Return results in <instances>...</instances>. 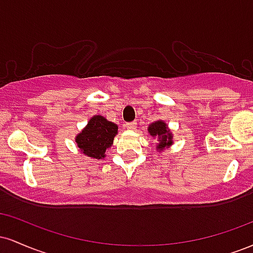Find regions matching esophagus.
<instances>
[{"instance_id":"1","label":"esophagus","mask_w":253,"mask_h":253,"mask_svg":"<svg viewBox=\"0 0 253 253\" xmlns=\"http://www.w3.org/2000/svg\"><path fill=\"white\" fill-rule=\"evenodd\" d=\"M125 126H126V128L129 129V130H135L136 129V124L135 123H127L126 125H125Z\"/></svg>"}]
</instances>
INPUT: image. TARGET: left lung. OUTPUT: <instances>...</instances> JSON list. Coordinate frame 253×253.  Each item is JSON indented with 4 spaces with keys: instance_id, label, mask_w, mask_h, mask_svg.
Masks as SVG:
<instances>
[{
    "instance_id": "obj_1",
    "label": "left lung",
    "mask_w": 253,
    "mask_h": 253,
    "mask_svg": "<svg viewBox=\"0 0 253 253\" xmlns=\"http://www.w3.org/2000/svg\"><path fill=\"white\" fill-rule=\"evenodd\" d=\"M147 132L153 139L157 140L156 150L158 152H163L164 150L170 149L171 145L173 144L172 132L168 127L167 123L163 120H157L155 123L150 124L149 127H147Z\"/></svg>"
}]
</instances>
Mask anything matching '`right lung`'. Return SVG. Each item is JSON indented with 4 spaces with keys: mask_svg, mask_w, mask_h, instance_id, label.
Returning <instances> with one entry per match:
<instances>
[{
    "mask_svg": "<svg viewBox=\"0 0 253 253\" xmlns=\"http://www.w3.org/2000/svg\"><path fill=\"white\" fill-rule=\"evenodd\" d=\"M118 134V125L102 115L90 118L86 126L75 138L78 150L91 159H102Z\"/></svg>",
    "mask_w": 253,
    "mask_h": 253,
    "instance_id": "right-lung-1",
    "label": "right lung"
}]
</instances>
